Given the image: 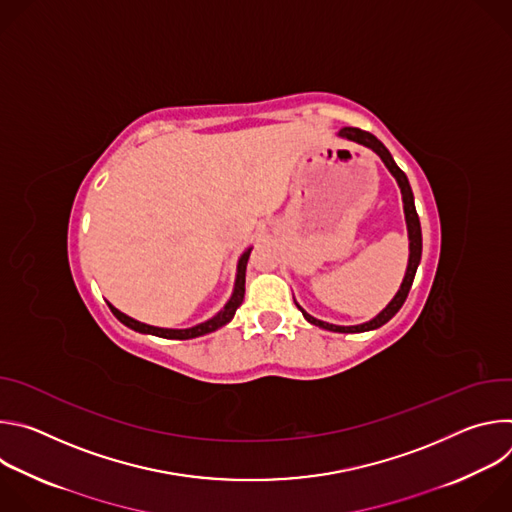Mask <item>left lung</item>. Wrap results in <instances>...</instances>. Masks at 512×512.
<instances>
[{
  "label": "left lung",
  "instance_id": "8db88e82",
  "mask_svg": "<svg viewBox=\"0 0 512 512\" xmlns=\"http://www.w3.org/2000/svg\"><path fill=\"white\" fill-rule=\"evenodd\" d=\"M338 137H344L348 141H354V143H360L364 145V148L373 150L381 160L383 164L387 166V170L393 174V178L397 180L399 188H401V196H403V212H405V223H407V235H409V263H407V271H405V277L401 281V287L397 294L393 296V300L387 304L385 310H381L373 320L364 322V324H356V326H336V324H328V322H322L314 316H310L296 300V306L300 308V312L304 314V318L318 326V328H324V330H330V332H342V334H350V332H369V330H377L381 328L383 324H387L399 310L401 306L405 304L407 300V294L409 289L413 285V279H415V271H417V265L421 261V225H419V216H417V210H415V200H413V192H411V186H409V180L405 176V172L395 164L393 156L389 154V150L385 148V145L369 131H362V129H356V127H344L338 131Z\"/></svg>",
  "mask_w": 512,
  "mask_h": 512
}]
</instances>
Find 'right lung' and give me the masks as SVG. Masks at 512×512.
<instances>
[{
	"label": "right lung",
	"mask_w": 512,
	"mask_h": 512,
	"mask_svg": "<svg viewBox=\"0 0 512 512\" xmlns=\"http://www.w3.org/2000/svg\"><path fill=\"white\" fill-rule=\"evenodd\" d=\"M249 255H251V247L243 251V255L239 257V263H237V277H235V287H233V294L229 298V302L223 306V310L214 314L210 320L202 322V324H196L192 328H158V326H150V324H143L123 312H119L113 304H109L113 316L125 324L127 328L135 330V332H141V334H152V336H160V338H176V340H190V338H198V336H204V334H210L218 328H223L225 324H229L237 312V308L243 304V298H245V271H247V261H249Z\"/></svg>",
	"instance_id": "1"
}]
</instances>
